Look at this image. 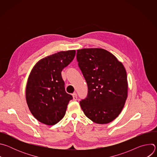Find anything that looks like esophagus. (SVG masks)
<instances>
[{
    "label": "esophagus",
    "mask_w": 157,
    "mask_h": 157,
    "mask_svg": "<svg viewBox=\"0 0 157 157\" xmlns=\"http://www.w3.org/2000/svg\"><path fill=\"white\" fill-rule=\"evenodd\" d=\"M73 101H76L77 100L78 97H77L76 93H73Z\"/></svg>",
    "instance_id": "1"
}]
</instances>
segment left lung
I'll return each instance as SVG.
<instances>
[{"instance_id":"8db88e82","label":"left lung","mask_w":157,"mask_h":157,"mask_svg":"<svg viewBox=\"0 0 157 157\" xmlns=\"http://www.w3.org/2000/svg\"><path fill=\"white\" fill-rule=\"evenodd\" d=\"M76 57L88 87L86 98L80 101L83 113L94 123L111 122L121 114L127 98L123 64L102 48L78 50Z\"/></svg>"}]
</instances>
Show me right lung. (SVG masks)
I'll use <instances>...</instances> for the list:
<instances>
[{
	"instance_id": "right-lung-1",
	"label": "right lung",
	"mask_w": 157,
	"mask_h": 157,
	"mask_svg": "<svg viewBox=\"0 0 157 157\" xmlns=\"http://www.w3.org/2000/svg\"><path fill=\"white\" fill-rule=\"evenodd\" d=\"M76 50L62 51L39 60L29 76L25 98L33 117L53 125L66 114L71 95L66 93L61 71L74 59Z\"/></svg>"
}]
</instances>
